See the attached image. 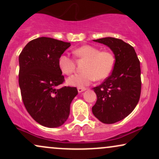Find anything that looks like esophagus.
<instances>
[{"label":"esophagus","mask_w":159,"mask_h":159,"mask_svg":"<svg viewBox=\"0 0 159 159\" xmlns=\"http://www.w3.org/2000/svg\"><path fill=\"white\" fill-rule=\"evenodd\" d=\"M84 90H86V88H84V87H78V93H81Z\"/></svg>","instance_id":"34e87169"}]
</instances>
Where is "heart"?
Returning <instances> with one entry per match:
<instances>
[{
    "label": "heart",
    "mask_w": 159,
    "mask_h": 159,
    "mask_svg": "<svg viewBox=\"0 0 159 159\" xmlns=\"http://www.w3.org/2000/svg\"><path fill=\"white\" fill-rule=\"evenodd\" d=\"M78 59L86 60L83 66L84 72L69 78L67 83L74 87H82L90 84L95 79L102 80L107 78L114 68L115 59L111 52L99 50L92 45H84L74 51ZM59 66L63 74L70 75L75 70V60L63 54L59 59Z\"/></svg>",
    "instance_id": "1"
}]
</instances>
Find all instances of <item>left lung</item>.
Instances as JSON below:
<instances>
[{"mask_svg": "<svg viewBox=\"0 0 159 159\" xmlns=\"http://www.w3.org/2000/svg\"><path fill=\"white\" fill-rule=\"evenodd\" d=\"M93 41L108 46L115 56L112 73L102 84L93 88L97 96L93 114L102 123L112 124L126 117L139 102L140 61L134 48L122 39L105 37Z\"/></svg>", "mask_w": 159, "mask_h": 159, "instance_id": "1", "label": "left lung"}]
</instances>
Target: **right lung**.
I'll list each match as a JSON object with an SVG mask.
<instances>
[{
  "instance_id": "1",
  "label": "right lung",
  "mask_w": 159,
  "mask_h": 159,
  "mask_svg": "<svg viewBox=\"0 0 159 159\" xmlns=\"http://www.w3.org/2000/svg\"><path fill=\"white\" fill-rule=\"evenodd\" d=\"M70 43L39 37L25 45L19 57V84L25 108L43 126L56 128L68 119L76 87L58 86L64 82L59 59Z\"/></svg>"
}]
</instances>
